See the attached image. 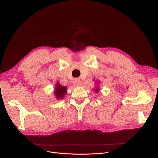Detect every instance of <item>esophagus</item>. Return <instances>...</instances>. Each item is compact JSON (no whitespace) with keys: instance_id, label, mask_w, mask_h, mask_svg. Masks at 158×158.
<instances>
[{"instance_id":"obj_1","label":"esophagus","mask_w":158,"mask_h":158,"mask_svg":"<svg viewBox=\"0 0 158 158\" xmlns=\"http://www.w3.org/2000/svg\"><path fill=\"white\" fill-rule=\"evenodd\" d=\"M73 84H74V85H76V86H77V85H80L82 84V81H81L79 79H78V78H76V79L74 80Z\"/></svg>"}]
</instances>
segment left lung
I'll return each mask as SVG.
<instances>
[{"instance_id":"obj_1","label":"left lung","mask_w":158,"mask_h":158,"mask_svg":"<svg viewBox=\"0 0 158 158\" xmlns=\"http://www.w3.org/2000/svg\"><path fill=\"white\" fill-rule=\"evenodd\" d=\"M99 87H98L96 89H95V92H99Z\"/></svg>"}]
</instances>
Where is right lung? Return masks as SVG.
I'll use <instances>...</instances> for the list:
<instances>
[{
	"label": "right lung",
	"instance_id": "1",
	"mask_svg": "<svg viewBox=\"0 0 158 158\" xmlns=\"http://www.w3.org/2000/svg\"><path fill=\"white\" fill-rule=\"evenodd\" d=\"M66 86H63L61 85L59 82L56 83L55 89V95L57 99H62L66 94Z\"/></svg>",
	"mask_w": 158,
	"mask_h": 158
}]
</instances>
